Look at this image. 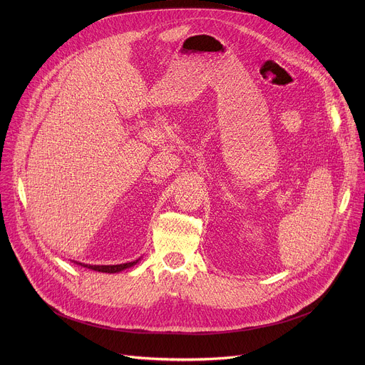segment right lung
Wrapping results in <instances>:
<instances>
[{"instance_id":"1","label":"right lung","mask_w":365,"mask_h":365,"mask_svg":"<svg viewBox=\"0 0 365 365\" xmlns=\"http://www.w3.org/2000/svg\"><path fill=\"white\" fill-rule=\"evenodd\" d=\"M138 262V259H135V262H131V263H125V264H117V266H91V264H82V263H78L83 267H88L91 270H95V272H102V273H118L124 269H128L131 266H134L135 263Z\"/></svg>"}]
</instances>
